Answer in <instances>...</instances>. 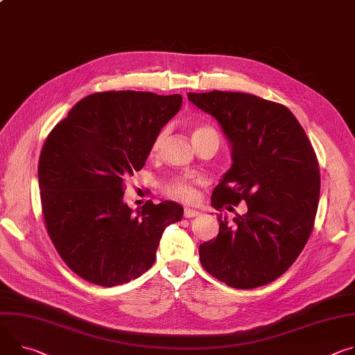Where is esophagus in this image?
<instances>
[{
  "mask_svg": "<svg viewBox=\"0 0 355 355\" xmlns=\"http://www.w3.org/2000/svg\"><path fill=\"white\" fill-rule=\"evenodd\" d=\"M201 212L197 211V209H191V208H185L184 209V216L185 218H194V216H198Z\"/></svg>",
  "mask_w": 355,
  "mask_h": 355,
  "instance_id": "1",
  "label": "esophagus"
}]
</instances>
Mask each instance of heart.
Returning a JSON list of instances; mask_svg holds the SVG:
<instances>
[{
	"mask_svg": "<svg viewBox=\"0 0 355 355\" xmlns=\"http://www.w3.org/2000/svg\"><path fill=\"white\" fill-rule=\"evenodd\" d=\"M166 135H167V132L163 130L155 136V139L151 143V154H157L159 151V148L163 147ZM205 136H218V135L212 127L205 125V124L194 127V130H192V139H194L196 143L200 141L201 139H204ZM196 184L197 182L191 178H177L171 184H168L167 192L171 197H174L177 200H181L184 202H191V201H194L197 197Z\"/></svg>",
	"mask_w": 355,
	"mask_h": 355,
	"instance_id": "obj_1",
	"label": "heart"
}]
</instances>
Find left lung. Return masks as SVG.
<instances>
[{
    "mask_svg": "<svg viewBox=\"0 0 355 355\" xmlns=\"http://www.w3.org/2000/svg\"><path fill=\"white\" fill-rule=\"evenodd\" d=\"M187 96L219 123L231 146L232 166L211 205H248L234 223L218 215L219 234L200 246L201 265L235 288L268 284L293 265L313 230L320 168L311 143L283 105L239 92Z\"/></svg>",
    "mask_w": 355,
    "mask_h": 355,
    "instance_id": "obj_1",
    "label": "left lung"
}]
</instances>
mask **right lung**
Here are the masks:
<instances>
[{"label": "right lung", "instance_id": "right-lung-1", "mask_svg": "<svg viewBox=\"0 0 355 355\" xmlns=\"http://www.w3.org/2000/svg\"><path fill=\"white\" fill-rule=\"evenodd\" d=\"M181 105V94L93 93L45 140L38 166L45 225L82 279L112 287L140 277L164 230L182 219L174 201H147L136 211L123 201L124 181L144 167L153 140Z\"/></svg>", "mask_w": 355, "mask_h": 355}]
</instances>
